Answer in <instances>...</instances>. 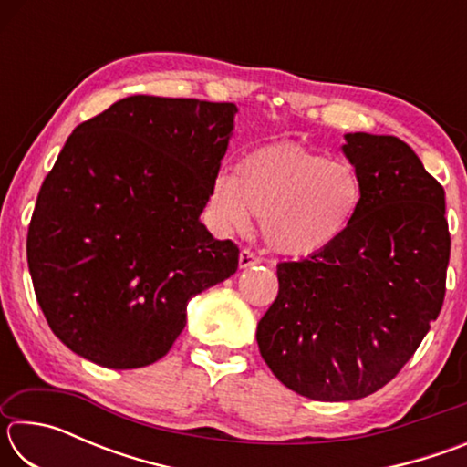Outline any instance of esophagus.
Returning a JSON list of instances; mask_svg holds the SVG:
<instances>
[{
    "label": "esophagus",
    "instance_id": "esophagus-1",
    "mask_svg": "<svg viewBox=\"0 0 467 467\" xmlns=\"http://www.w3.org/2000/svg\"><path fill=\"white\" fill-rule=\"evenodd\" d=\"M259 262H262V259H259L253 251H249V249H243V251H241V255H239V265L243 267V270H244V267L257 265Z\"/></svg>",
    "mask_w": 467,
    "mask_h": 467
}]
</instances>
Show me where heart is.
Listing matches in <instances>:
<instances>
[{"label": "heart", "mask_w": 467, "mask_h": 467, "mask_svg": "<svg viewBox=\"0 0 467 467\" xmlns=\"http://www.w3.org/2000/svg\"><path fill=\"white\" fill-rule=\"evenodd\" d=\"M365 185L346 161L296 144L257 148L236 162L234 177H214L208 210L223 233L244 231L259 218L267 247L311 257L342 239L358 218Z\"/></svg>", "instance_id": "obj_1"}]
</instances>
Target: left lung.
Masks as SVG:
<instances>
[{
	"label": "left lung",
	"mask_w": 467,
	"mask_h": 467,
	"mask_svg": "<svg viewBox=\"0 0 467 467\" xmlns=\"http://www.w3.org/2000/svg\"><path fill=\"white\" fill-rule=\"evenodd\" d=\"M365 200L334 247L278 264L257 323L272 373L298 395L350 401L400 373L439 317L451 251L445 189L395 136L346 133Z\"/></svg>",
	"instance_id": "8db88e82"
}]
</instances>
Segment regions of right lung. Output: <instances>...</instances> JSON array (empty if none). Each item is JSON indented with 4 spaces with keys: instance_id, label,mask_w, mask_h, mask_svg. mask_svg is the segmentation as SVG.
Returning <instances> with one entry per match:
<instances>
[{
    "instance_id": "right-lung-1",
    "label": "right lung",
    "mask_w": 467,
    "mask_h": 467,
    "mask_svg": "<svg viewBox=\"0 0 467 467\" xmlns=\"http://www.w3.org/2000/svg\"><path fill=\"white\" fill-rule=\"evenodd\" d=\"M233 102L136 94L78 125L45 177L26 257L45 319L107 368L162 358L187 303L239 267L202 224L234 130Z\"/></svg>"
}]
</instances>
